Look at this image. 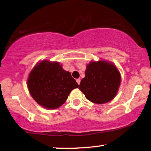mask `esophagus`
Wrapping results in <instances>:
<instances>
[{"label": "esophagus", "mask_w": 151, "mask_h": 151, "mask_svg": "<svg viewBox=\"0 0 151 151\" xmlns=\"http://www.w3.org/2000/svg\"><path fill=\"white\" fill-rule=\"evenodd\" d=\"M76 83H77L79 85L80 83H81V79H80V78H77V79H76Z\"/></svg>", "instance_id": "esophagus-1"}]
</instances>
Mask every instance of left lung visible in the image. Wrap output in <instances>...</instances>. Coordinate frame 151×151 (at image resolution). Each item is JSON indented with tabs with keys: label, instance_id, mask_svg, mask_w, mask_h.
Wrapping results in <instances>:
<instances>
[{
	"label": "left lung",
	"instance_id": "1",
	"mask_svg": "<svg viewBox=\"0 0 151 151\" xmlns=\"http://www.w3.org/2000/svg\"><path fill=\"white\" fill-rule=\"evenodd\" d=\"M85 75L78 89L87 100L100 104L109 102L115 97L121 76L118 68L112 62L91 61L87 65Z\"/></svg>",
	"mask_w": 151,
	"mask_h": 151
}]
</instances>
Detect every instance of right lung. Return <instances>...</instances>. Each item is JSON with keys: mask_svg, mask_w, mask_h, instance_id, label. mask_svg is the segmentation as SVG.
Wrapping results in <instances>:
<instances>
[{"mask_svg": "<svg viewBox=\"0 0 151 151\" xmlns=\"http://www.w3.org/2000/svg\"><path fill=\"white\" fill-rule=\"evenodd\" d=\"M27 86L37 104L47 109H55L64 104L78 85L59 62L46 60L37 63L30 71Z\"/></svg>", "mask_w": 151, "mask_h": 151, "instance_id": "add662e5", "label": "right lung"}]
</instances>
